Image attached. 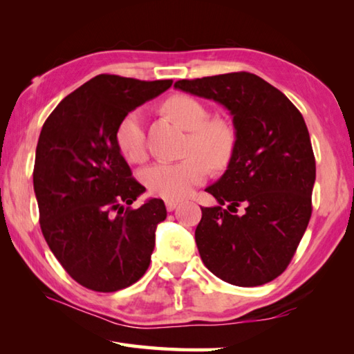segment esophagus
<instances>
[{"label":"esophagus","mask_w":354,"mask_h":354,"mask_svg":"<svg viewBox=\"0 0 354 354\" xmlns=\"http://www.w3.org/2000/svg\"><path fill=\"white\" fill-rule=\"evenodd\" d=\"M178 207V201H165V208H167V212H173Z\"/></svg>","instance_id":"34e87169"}]
</instances>
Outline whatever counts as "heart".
<instances>
[{"instance_id":"obj_1","label":"heart","mask_w":354,"mask_h":354,"mask_svg":"<svg viewBox=\"0 0 354 354\" xmlns=\"http://www.w3.org/2000/svg\"><path fill=\"white\" fill-rule=\"evenodd\" d=\"M173 122L190 131L185 160L156 162L141 173L147 190L158 198L178 201L189 196L194 187L208 176L209 167L222 170L236 152L237 137L232 126L221 118H209V111L192 95L178 94L162 104ZM115 145L127 161L142 162L147 158L145 120L140 109H133L120 120Z\"/></svg>"}]
</instances>
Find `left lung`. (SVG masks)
<instances>
[{"label": "left lung", "mask_w": 354, "mask_h": 354, "mask_svg": "<svg viewBox=\"0 0 354 354\" xmlns=\"http://www.w3.org/2000/svg\"><path fill=\"white\" fill-rule=\"evenodd\" d=\"M175 88L223 104L237 137L227 171L205 189L219 205L201 208L194 239L202 261L234 286L272 281L289 266L312 216L317 165L301 112L246 71L183 79Z\"/></svg>", "instance_id": "1"}]
</instances>
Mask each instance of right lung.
I'll return each instance as SVG.
<instances>
[{
  "instance_id": "add662e5",
  "label": "right lung",
  "mask_w": 354,
  "mask_h": 354,
  "mask_svg": "<svg viewBox=\"0 0 354 354\" xmlns=\"http://www.w3.org/2000/svg\"><path fill=\"white\" fill-rule=\"evenodd\" d=\"M171 84L99 74L42 126L33 169L41 230L62 268L86 289H124L150 265L156 225L167 212L161 199L129 207L146 189L117 149L115 129Z\"/></svg>"
}]
</instances>
